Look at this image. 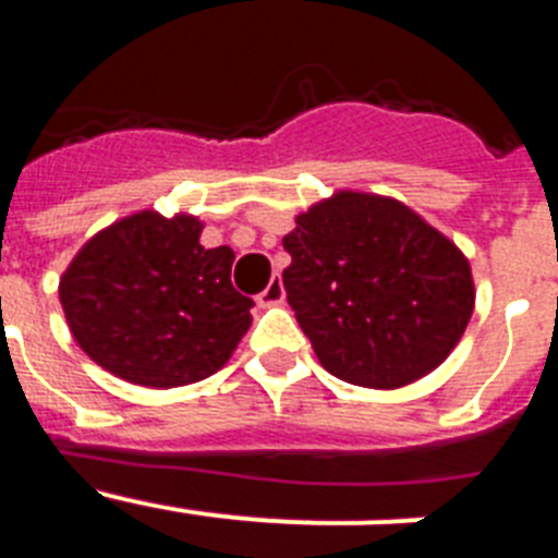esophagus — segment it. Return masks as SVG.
Wrapping results in <instances>:
<instances>
[{
  "label": "esophagus",
  "mask_w": 558,
  "mask_h": 558,
  "mask_svg": "<svg viewBox=\"0 0 558 558\" xmlns=\"http://www.w3.org/2000/svg\"><path fill=\"white\" fill-rule=\"evenodd\" d=\"M282 302H284L282 279H279V276H274V279L268 282V288L256 295V304H259V307H276V304H282Z\"/></svg>",
  "instance_id": "34e87169"
}]
</instances>
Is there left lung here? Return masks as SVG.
<instances>
[{
	"label": "left lung",
	"mask_w": 558,
	"mask_h": 558,
	"mask_svg": "<svg viewBox=\"0 0 558 558\" xmlns=\"http://www.w3.org/2000/svg\"><path fill=\"white\" fill-rule=\"evenodd\" d=\"M288 304L322 366L399 388L456 349L475 307L466 256L399 201L338 192L282 240Z\"/></svg>",
	"instance_id": "obj_1"
}]
</instances>
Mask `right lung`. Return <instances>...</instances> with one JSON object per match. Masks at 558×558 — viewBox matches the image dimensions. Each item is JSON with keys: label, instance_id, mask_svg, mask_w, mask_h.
Segmentation results:
<instances>
[{"label": "right lung", "instance_id": "obj_1", "mask_svg": "<svg viewBox=\"0 0 558 558\" xmlns=\"http://www.w3.org/2000/svg\"><path fill=\"white\" fill-rule=\"evenodd\" d=\"M190 215L140 211L92 236L61 279V304L97 366L147 388L218 372L248 332L254 307L231 284L234 251L204 248Z\"/></svg>", "mask_w": 558, "mask_h": 558}]
</instances>
